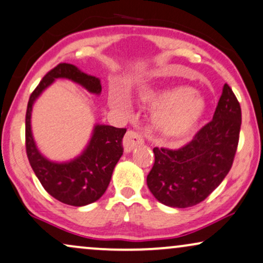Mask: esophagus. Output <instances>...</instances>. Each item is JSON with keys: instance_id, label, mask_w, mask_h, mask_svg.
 <instances>
[{"instance_id": "34e87169", "label": "esophagus", "mask_w": 263, "mask_h": 263, "mask_svg": "<svg viewBox=\"0 0 263 263\" xmlns=\"http://www.w3.org/2000/svg\"><path fill=\"white\" fill-rule=\"evenodd\" d=\"M144 142V137L143 135L138 134L136 131H127L126 132L124 141H122V145H124L125 153H129L131 151L137 147L139 144H143Z\"/></svg>"}]
</instances>
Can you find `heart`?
Masks as SVG:
<instances>
[{"mask_svg":"<svg viewBox=\"0 0 263 263\" xmlns=\"http://www.w3.org/2000/svg\"><path fill=\"white\" fill-rule=\"evenodd\" d=\"M110 102L115 107H121V99L118 96H112ZM141 102L158 109L153 118L155 128L170 137L191 131L200 121L206 108L204 98L187 86L147 93Z\"/></svg>","mask_w":263,"mask_h":263,"instance_id":"heart-1","label":"heart"}]
</instances>
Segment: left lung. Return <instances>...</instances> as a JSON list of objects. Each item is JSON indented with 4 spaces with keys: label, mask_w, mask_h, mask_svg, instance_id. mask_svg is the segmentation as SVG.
<instances>
[{
    "label": "left lung",
    "mask_w": 263,
    "mask_h": 263,
    "mask_svg": "<svg viewBox=\"0 0 263 263\" xmlns=\"http://www.w3.org/2000/svg\"><path fill=\"white\" fill-rule=\"evenodd\" d=\"M241 109L224 84L212 120L179 149L154 148L147 176L149 191L170 208H191L205 200L231 170L237 152Z\"/></svg>",
    "instance_id": "8db88e82"
}]
</instances>
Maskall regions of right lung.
Instances as JSON below:
<instances>
[{"instance_id": "1", "label": "right lung", "mask_w": 263, "mask_h": 263, "mask_svg": "<svg viewBox=\"0 0 263 263\" xmlns=\"http://www.w3.org/2000/svg\"><path fill=\"white\" fill-rule=\"evenodd\" d=\"M57 79H68L93 95H101V80L81 71L78 66L61 63L48 71L30 96L25 118L26 154L42 187L61 202L85 206L97 201L107 191L112 171L121 158L126 128L96 124L84 152L64 162L52 161L41 154L31 131V112L41 93Z\"/></svg>"}]
</instances>
